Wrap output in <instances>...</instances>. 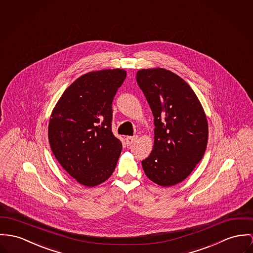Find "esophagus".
<instances>
[{"instance_id": "1", "label": "esophagus", "mask_w": 253, "mask_h": 253, "mask_svg": "<svg viewBox=\"0 0 253 253\" xmlns=\"http://www.w3.org/2000/svg\"><path fill=\"white\" fill-rule=\"evenodd\" d=\"M125 139H126L127 145H131V144H133V143L136 142V139H137V136H127Z\"/></svg>"}]
</instances>
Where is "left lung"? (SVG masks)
Instances as JSON below:
<instances>
[{"mask_svg": "<svg viewBox=\"0 0 253 253\" xmlns=\"http://www.w3.org/2000/svg\"><path fill=\"white\" fill-rule=\"evenodd\" d=\"M136 82L154 117V145L141 162L146 176L156 184L170 187L194 170L205 153L208 123L191 86L173 72L141 69Z\"/></svg>", "mask_w": 253, "mask_h": 253, "instance_id": "8db88e82", "label": "left lung"}]
</instances>
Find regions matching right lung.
I'll return each instance as SVG.
<instances>
[{
	"mask_svg": "<svg viewBox=\"0 0 253 253\" xmlns=\"http://www.w3.org/2000/svg\"><path fill=\"white\" fill-rule=\"evenodd\" d=\"M126 78L122 69L86 73L59 98L48 127L53 154L60 166L85 187L113 174L121 141L112 132V104Z\"/></svg>",
	"mask_w": 253,
	"mask_h": 253,
	"instance_id": "1",
	"label": "right lung"
}]
</instances>
